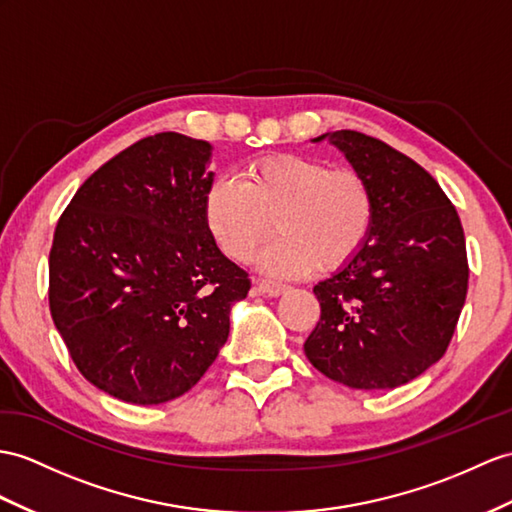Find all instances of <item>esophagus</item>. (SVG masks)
Returning <instances> with one entry per match:
<instances>
[{
	"mask_svg": "<svg viewBox=\"0 0 512 512\" xmlns=\"http://www.w3.org/2000/svg\"><path fill=\"white\" fill-rule=\"evenodd\" d=\"M254 289H256V293H258V295L280 297L282 293H286V289H289V286H286V284H280V282H273V280H258Z\"/></svg>",
	"mask_w": 512,
	"mask_h": 512,
	"instance_id": "obj_1",
	"label": "esophagus"
}]
</instances>
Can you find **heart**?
Segmentation results:
<instances>
[{
    "mask_svg": "<svg viewBox=\"0 0 512 512\" xmlns=\"http://www.w3.org/2000/svg\"><path fill=\"white\" fill-rule=\"evenodd\" d=\"M204 221L236 263H247L278 228L282 236L260 256V267L276 276H304L315 265L339 269L360 252L373 226V195L354 169L278 154L249 162L243 182L232 176L210 182Z\"/></svg>",
    "mask_w": 512,
    "mask_h": 512,
    "instance_id": "b5f03b06",
    "label": "heart"
}]
</instances>
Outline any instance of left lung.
<instances>
[{
	"label": "left lung",
	"instance_id": "8db88e82",
	"mask_svg": "<svg viewBox=\"0 0 512 512\" xmlns=\"http://www.w3.org/2000/svg\"><path fill=\"white\" fill-rule=\"evenodd\" d=\"M373 195L360 252L313 293L321 319L304 343L323 376L350 389H395L441 360L467 297L456 208L413 158L354 130L326 132Z\"/></svg>",
	"mask_w": 512,
	"mask_h": 512
}]
</instances>
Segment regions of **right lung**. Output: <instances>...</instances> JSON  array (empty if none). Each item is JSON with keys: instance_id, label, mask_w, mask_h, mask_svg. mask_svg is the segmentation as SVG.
I'll return each instance as SVG.
<instances>
[{"instance_id": "right-lung-1", "label": "right lung", "mask_w": 512, "mask_h": 512, "mask_svg": "<svg viewBox=\"0 0 512 512\" xmlns=\"http://www.w3.org/2000/svg\"><path fill=\"white\" fill-rule=\"evenodd\" d=\"M210 156L191 136H147L99 167L56 226L52 319L82 376L121 402L193 389L252 286L206 228Z\"/></svg>"}]
</instances>
